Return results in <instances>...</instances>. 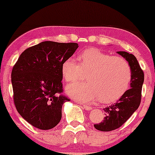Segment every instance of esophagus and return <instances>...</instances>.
Instances as JSON below:
<instances>
[{"label": "esophagus", "instance_id": "1", "mask_svg": "<svg viewBox=\"0 0 155 155\" xmlns=\"http://www.w3.org/2000/svg\"><path fill=\"white\" fill-rule=\"evenodd\" d=\"M83 107L85 110H87V111H90V110H91L92 108L91 106H87V105H83Z\"/></svg>", "mask_w": 155, "mask_h": 155}]
</instances>
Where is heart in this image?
<instances>
[{"label": "heart", "instance_id": "obj_1", "mask_svg": "<svg viewBox=\"0 0 155 155\" xmlns=\"http://www.w3.org/2000/svg\"><path fill=\"white\" fill-rule=\"evenodd\" d=\"M64 61L62 74L67 82H76L88 74L87 83L67 86L66 92L76 101L90 103L97 97L104 104L118 100L128 88L131 68L128 62L120 57H113L98 49H87L78 58Z\"/></svg>", "mask_w": 155, "mask_h": 155}]
</instances>
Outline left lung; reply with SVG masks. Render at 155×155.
I'll list each match as a JSON object with an SVG mask.
<instances>
[{
    "instance_id": "1",
    "label": "left lung",
    "mask_w": 155,
    "mask_h": 155,
    "mask_svg": "<svg viewBox=\"0 0 155 155\" xmlns=\"http://www.w3.org/2000/svg\"><path fill=\"white\" fill-rule=\"evenodd\" d=\"M128 62L131 68L130 88L120 97L115 104L104 108V120L94 124L101 131H111L119 128L138 109L141 100V89L144 74L134 55L127 51H117Z\"/></svg>"
}]
</instances>
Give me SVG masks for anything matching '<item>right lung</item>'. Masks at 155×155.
<instances>
[{
  "label": "right lung",
  "instance_id": "obj_1",
  "mask_svg": "<svg viewBox=\"0 0 155 155\" xmlns=\"http://www.w3.org/2000/svg\"><path fill=\"white\" fill-rule=\"evenodd\" d=\"M76 43L44 41L25 49L13 67L12 83L17 111L33 127L49 130L60 122L63 92L62 65L74 54Z\"/></svg>",
  "mask_w": 155,
  "mask_h": 155
}]
</instances>
